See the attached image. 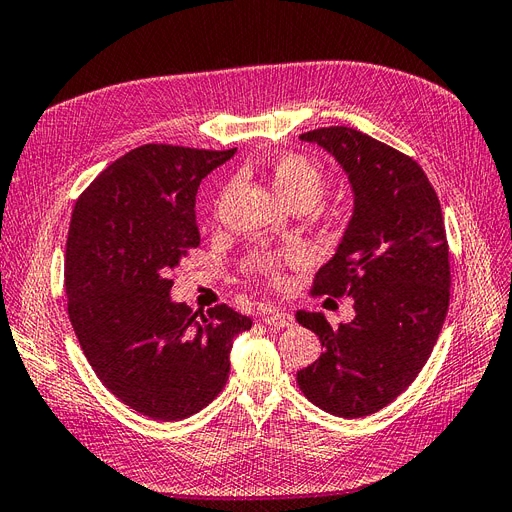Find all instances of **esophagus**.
<instances>
[{
	"mask_svg": "<svg viewBox=\"0 0 512 512\" xmlns=\"http://www.w3.org/2000/svg\"><path fill=\"white\" fill-rule=\"evenodd\" d=\"M262 322H267L269 327H290V324L294 322V318L288 312H280V309H267Z\"/></svg>",
	"mask_w": 512,
	"mask_h": 512,
	"instance_id": "esophagus-1",
	"label": "esophagus"
}]
</instances>
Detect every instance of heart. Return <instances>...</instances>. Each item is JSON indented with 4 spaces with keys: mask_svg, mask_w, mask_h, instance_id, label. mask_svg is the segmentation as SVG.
Instances as JSON below:
<instances>
[{
    "mask_svg": "<svg viewBox=\"0 0 512 512\" xmlns=\"http://www.w3.org/2000/svg\"><path fill=\"white\" fill-rule=\"evenodd\" d=\"M269 177L275 194L280 196L286 205L307 203L314 205L322 194L324 177L320 166L299 153H282L271 160ZM307 256L303 250H286V252H260L252 258V269L267 277L277 280L286 265L303 262Z\"/></svg>",
    "mask_w": 512,
    "mask_h": 512,
    "instance_id": "1",
    "label": "heart"
}]
</instances>
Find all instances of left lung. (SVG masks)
I'll return each mask as SVG.
<instances>
[{
  "label": "left lung",
  "instance_id": "8db88e82",
  "mask_svg": "<svg viewBox=\"0 0 512 512\" xmlns=\"http://www.w3.org/2000/svg\"><path fill=\"white\" fill-rule=\"evenodd\" d=\"M299 138L329 151L350 181L352 218L312 294H348L356 316L333 329L320 312H297L324 348L297 384L324 412L361 418L404 393L438 342L451 297L444 218L423 168L401 151L344 126Z\"/></svg>",
  "mask_w": 512,
  "mask_h": 512
}]
</instances>
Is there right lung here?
<instances>
[{"label": "right lung", "mask_w": 512, "mask_h": 512, "mask_svg": "<svg viewBox=\"0 0 512 512\" xmlns=\"http://www.w3.org/2000/svg\"><path fill=\"white\" fill-rule=\"evenodd\" d=\"M235 151L136 147L91 181L72 211V329L106 389L156 421H179L211 404L228 380L232 339L252 329L224 303L207 316L175 303L168 280L200 245V181Z\"/></svg>", "instance_id": "1"}]
</instances>
